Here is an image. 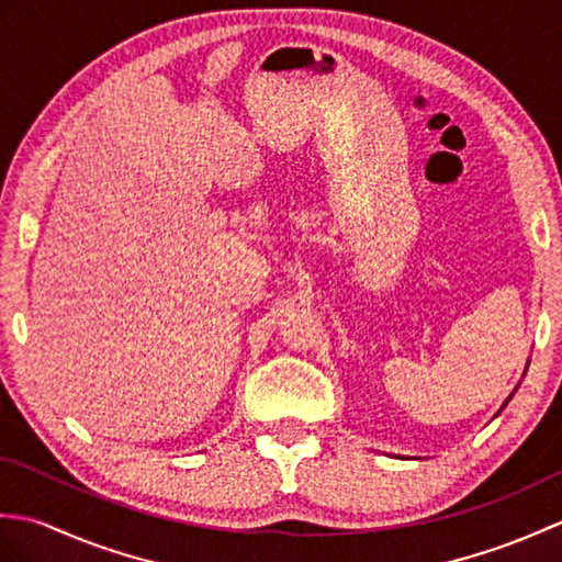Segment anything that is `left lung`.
<instances>
[{
    "label": "left lung",
    "instance_id": "1",
    "mask_svg": "<svg viewBox=\"0 0 562 562\" xmlns=\"http://www.w3.org/2000/svg\"><path fill=\"white\" fill-rule=\"evenodd\" d=\"M524 374H527V372H524ZM515 391H517V389H515ZM515 391H512V396H515ZM512 396H509V398H512ZM509 398H507V401H509ZM507 401H505V405H507ZM505 405H503V408H505ZM503 408H499V411H503ZM499 411H497V413H499Z\"/></svg>",
    "mask_w": 562,
    "mask_h": 562
}]
</instances>
